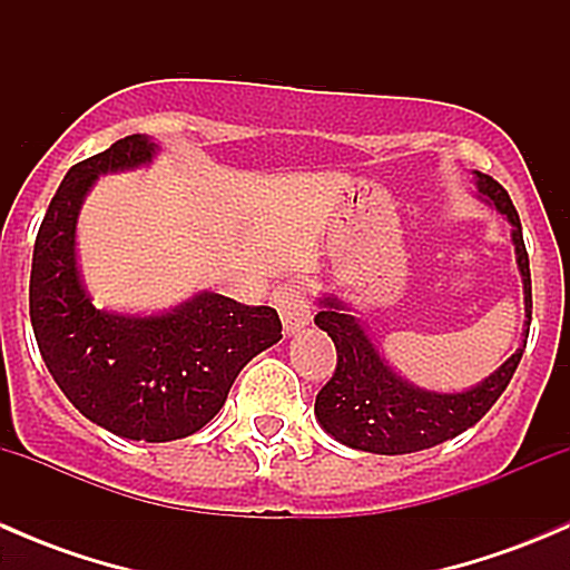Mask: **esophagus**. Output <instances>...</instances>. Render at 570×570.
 Listing matches in <instances>:
<instances>
[{
  "label": "esophagus",
  "mask_w": 570,
  "mask_h": 570,
  "mask_svg": "<svg viewBox=\"0 0 570 570\" xmlns=\"http://www.w3.org/2000/svg\"><path fill=\"white\" fill-rule=\"evenodd\" d=\"M275 308H278L281 322H284L286 336H292V333H297L312 322V306H308V295L303 284L281 286L275 292Z\"/></svg>",
  "instance_id": "esophagus-1"
}]
</instances>
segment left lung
<instances>
[{
  "label": "left lung",
  "mask_w": 570,
  "mask_h": 570,
  "mask_svg": "<svg viewBox=\"0 0 570 570\" xmlns=\"http://www.w3.org/2000/svg\"><path fill=\"white\" fill-rule=\"evenodd\" d=\"M476 198L497 209L510 223V243L515 248V267L524 284V333L515 353L499 370L482 377L476 386L463 392H433L402 377L381 353L366 325L355 317V308L336 292H322L317 297L320 331L336 344V372L314 402V416L327 435L353 450L372 455H407L430 450L435 444L455 439L463 430L474 428L493 402L502 396L524 355L532 322V281L530 256L524 248L519 212L508 189L491 176L471 170Z\"/></svg>",
  "instance_id": "left-lung-1"
}]
</instances>
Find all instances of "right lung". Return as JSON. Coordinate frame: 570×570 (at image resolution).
I'll use <instances>...</instances> for the list:
<instances>
[{
    "label": "right lung",
    "instance_id": "1",
    "mask_svg": "<svg viewBox=\"0 0 570 570\" xmlns=\"http://www.w3.org/2000/svg\"><path fill=\"white\" fill-rule=\"evenodd\" d=\"M159 146L129 135L68 170L32 250L30 320L36 342L71 405L129 441L187 439L217 416L234 381L281 342L269 306L195 292L168 312L96 308L77 256V223L99 176L148 168Z\"/></svg>",
    "mask_w": 570,
    "mask_h": 570
}]
</instances>
